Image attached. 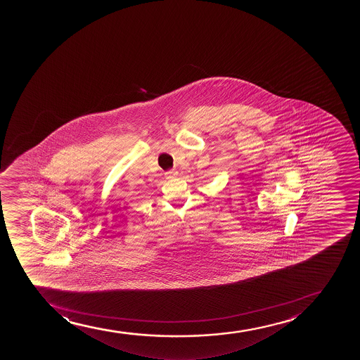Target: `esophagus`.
Returning <instances> with one entry per match:
<instances>
[{
	"label": "esophagus",
	"instance_id": "1",
	"mask_svg": "<svg viewBox=\"0 0 360 360\" xmlns=\"http://www.w3.org/2000/svg\"><path fill=\"white\" fill-rule=\"evenodd\" d=\"M176 176H177V171L174 170V169H171V170H167V172H165V177H167V179L174 178Z\"/></svg>",
	"mask_w": 360,
	"mask_h": 360
}]
</instances>
